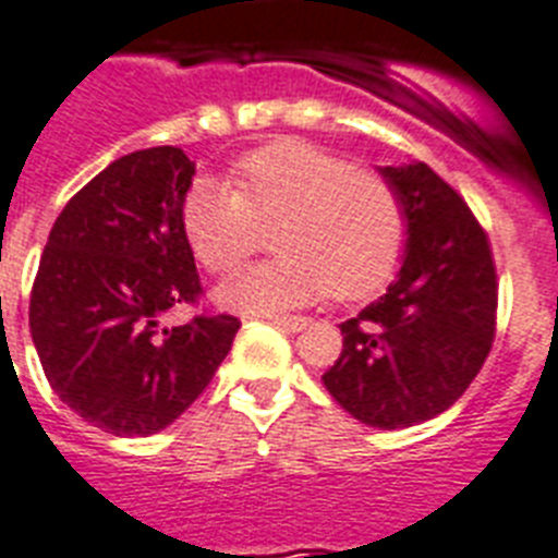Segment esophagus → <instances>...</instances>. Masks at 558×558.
Segmentation results:
<instances>
[{"label":"esophagus","instance_id":"obj_1","mask_svg":"<svg viewBox=\"0 0 558 558\" xmlns=\"http://www.w3.org/2000/svg\"><path fill=\"white\" fill-rule=\"evenodd\" d=\"M270 322H274L276 328H284V330H302L307 328V316H270Z\"/></svg>","mask_w":558,"mask_h":558}]
</instances>
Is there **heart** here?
<instances>
[{
    "label": "heart",
    "mask_w": 558,
    "mask_h": 558,
    "mask_svg": "<svg viewBox=\"0 0 558 558\" xmlns=\"http://www.w3.org/2000/svg\"><path fill=\"white\" fill-rule=\"evenodd\" d=\"M233 187L199 179L182 199V230L202 268L236 270L274 230L276 259L239 270L222 305L276 313L371 296L402 262L408 214L388 179L302 140L256 147L230 168Z\"/></svg>",
    "instance_id": "heart-1"
}]
</instances>
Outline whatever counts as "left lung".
Masks as SVG:
<instances>
[{
  "mask_svg": "<svg viewBox=\"0 0 558 558\" xmlns=\"http://www.w3.org/2000/svg\"><path fill=\"white\" fill-rule=\"evenodd\" d=\"M408 214L402 270L388 293L342 322V356L322 381L381 430L439 416L471 388L496 336L494 251L485 228L425 162L381 168Z\"/></svg>",
  "mask_w": 558,
  "mask_h": 558,
  "instance_id": "8db88e82",
  "label": "left lung"
}]
</instances>
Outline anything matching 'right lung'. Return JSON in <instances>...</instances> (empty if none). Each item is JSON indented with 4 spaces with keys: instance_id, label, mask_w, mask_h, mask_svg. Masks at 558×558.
Returning <instances> with one entry per match:
<instances>
[{
    "instance_id": "obj_1",
    "label": "right lung",
    "mask_w": 558,
    "mask_h": 558,
    "mask_svg": "<svg viewBox=\"0 0 558 558\" xmlns=\"http://www.w3.org/2000/svg\"><path fill=\"white\" fill-rule=\"evenodd\" d=\"M196 173L179 147L128 154L62 207L31 290V336L50 388L113 436H150L199 399L242 322L199 313L202 282L182 230Z\"/></svg>"
}]
</instances>
